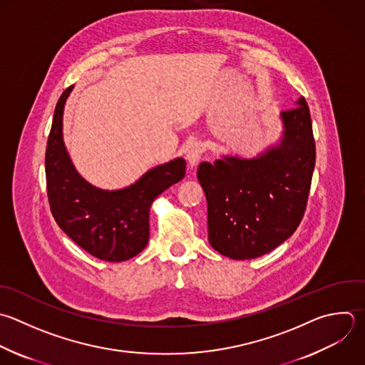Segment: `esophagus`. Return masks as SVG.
<instances>
[{
    "label": "esophagus",
    "instance_id": "obj_1",
    "mask_svg": "<svg viewBox=\"0 0 365 365\" xmlns=\"http://www.w3.org/2000/svg\"><path fill=\"white\" fill-rule=\"evenodd\" d=\"M187 160L191 167H195L198 161L201 160V155L204 153V145L201 141H191L187 147Z\"/></svg>",
    "mask_w": 365,
    "mask_h": 365
}]
</instances>
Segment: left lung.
<instances>
[{
  "instance_id": "obj_1",
  "label": "left lung",
  "mask_w": 365,
  "mask_h": 365,
  "mask_svg": "<svg viewBox=\"0 0 365 365\" xmlns=\"http://www.w3.org/2000/svg\"><path fill=\"white\" fill-rule=\"evenodd\" d=\"M278 145L255 158L201 163L198 181L208 205V241L234 259L261 257L299 225L315 165V141L304 97L281 113Z\"/></svg>"
}]
</instances>
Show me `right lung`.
<instances>
[{"instance_id":"add662e5","label":"right lung","mask_w":365,"mask_h":365,"mask_svg":"<svg viewBox=\"0 0 365 365\" xmlns=\"http://www.w3.org/2000/svg\"><path fill=\"white\" fill-rule=\"evenodd\" d=\"M73 90L60 97L46 151L50 208L58 227L91 255L120 262L141 252L150 237L153 201L185 175V160L175 158L147 171L123 190H101L74 168L63 141L64 104Z\"/></svg>"}]
</instances>
